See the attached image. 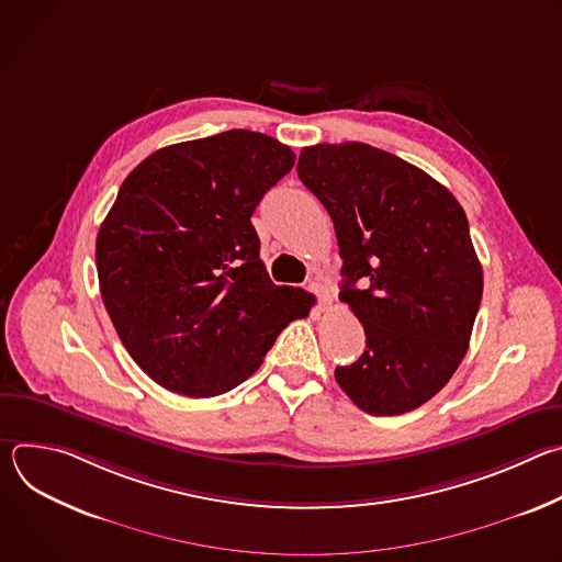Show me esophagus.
Segmentation results:
<instances>
[{
  "label": "esophagus",
  "instance_id": "obj_1",
  "mask_svg": "<svg viewBox=\"0 0 562 562\" xmlns=\"http://www.w3.org/2000/svg\"><path fill=\"white\" fill-rule=\"evenodd\" d=\"M306 289L317 297L319 306H327V304H329V291H327V286H325L323 282L313 280V282H308V286H306Z\"/></svg>",
  "mask_w": 562,
  "mask_h": 562
}]
</instances>
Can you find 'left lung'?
<instances>
[{
  "label": "left lung",
  "mask_w": 562,
  "mask_h": 562,
  "mask_svg": "<svg viewBox=\"0 0 562 562\" xmlns=\"http://www.w3.org/2000/svg\"><path fill=\"white\" fill-rule=\"evenodd\" d=\"M297 176L334 220L340 300L367 336L364 353L336 369L338 384L371 416L418 409L462 362L483 300L462 206L418 167L362 142L302 148Z\"/></svg>",
  "instance_id": "1"
}]
</instances>
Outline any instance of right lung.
<instances>
[{"instance_id": "obj_1", "label": "right lung", "mask_w": 562, "mask_h": 562, "mask_svg": "<svg viewBox=\"0 0 562 562\" xmlns=\"http://www.w3.org/2000/svg\"><path fill=\"white\" fill-rule=\"evenodd\" d=\"M295 165L245 128L165 146L137 165L100 226L95 260L111 323L169 391L213 397L245 382L308 293L276 286L251 215Z\"/></svg>"}]
</instances>
